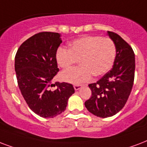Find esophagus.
I'll return each mask as SVG.
<instances>
[{
  "label": "esophagus",
  "mask_w": 147,
  "mask_h": 147,
  "mask_svg": "<svg viewBox=\"0 0 147 147\" xmlns=\"http://www.w3.org/2000/svg\"><path fill=\"white\" fill-rule=\"evenodd\" d=\"M82 85H80V84H75L74 85V88L76 89V90H78V89H80V88H82Z\"/></svg>",
  "instance_id": "obj_1"
}]
</instances>
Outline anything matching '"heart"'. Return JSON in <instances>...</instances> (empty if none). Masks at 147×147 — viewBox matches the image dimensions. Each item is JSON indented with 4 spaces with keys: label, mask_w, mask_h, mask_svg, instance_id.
<instances>
[{
    "label": "heart",
    "mask_w": 147,
    "mask_h": 147,
    "mask_svg": "<svg viewBox=\"0 0 147 147\" xmlns=\"http://www.w3.org/2000/svg\"><path fill=\"white\" fill-rule=\"evenodd\" d=\"M116 45L113 39L98 35H86L69 43V49L60 47L55 61L63 69H68L78 60L80 66L63 71L61 78L71 83H82L103 76L111 69L116 57Z\"/></svg>",
    "instance_id": "heart-1"
}]
</instances>
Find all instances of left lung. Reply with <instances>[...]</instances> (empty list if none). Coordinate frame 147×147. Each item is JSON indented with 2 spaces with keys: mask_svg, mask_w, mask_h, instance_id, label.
<instances>
[{
  "mask_svg": "<svg viewBox=\"0 0 147 147\" xmlns=\"http://www.w3.org/2000/svg\"><path fill=\"white\" fill-rule=\"evenodd\" d=\"M116 45L113 67L97 82L88 85L92 96L85 106L101 118L114 116L124 107L133 88L135 76V54L132 47L119 34L108 31Z\"/></svg>",
  "mask_w": 147,
  "mask_h": 147,
  "instance_id": "obj_1",
  "label": "left lung"
}]
</instances>
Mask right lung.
<instances>
[{
    "label": "right lung",
    "instance_id": "add662e5",
    "mask_svg": "<svg viewBox=\"0 0 147 147\" xmlns=\"http://www.w3.org/2000/svg\"><path fill=\"white\" fill-rule=\"evenodd\" d=\"M61 43L59 33L42 31L21 44L15 55L14 69L21 94L29 108L44 118H53L64 112L75 92L70 83L52 84L59 71L55 53ZM53 85L57 88L51 90Z\"/></svg>",
    "mask_w": 147,
    "mask_h": 147
}]
</instances>
